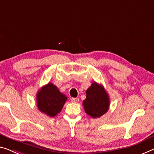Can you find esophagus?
<instances>
[{
  "label": "esophagus",
  "mask_w": 154,
  "mask_h": 154,
  "mask_svg": "<svg viewBox=\"0 0 154 154\" xmlns=\"http://www.w3.org/2000/svg\"><path fill=\"white\" fill-rule=\"evenodd\" d=\"M71 100H72V103H77L79 101V99L77 98H72V99H71Z\"/></svg>",
  "instance_id": "obj_1"
}]
</instances>
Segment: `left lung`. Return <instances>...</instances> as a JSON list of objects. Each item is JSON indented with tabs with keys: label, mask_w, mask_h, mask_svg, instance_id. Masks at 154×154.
<instances>
[{
	"label": "left lung",
	"mask_w": 154,
	"mask_h": 154,
	"mask_svg": "<svg viewBox=\"0 0 154 154\" xmlns=\"http://www.w3.org/2000/svg\"><path fill=\"white\" fill-rule=\"evenodd\" d=\"M109 98L103 85L94 82L86 91V98L82 102L87 114L91 118L102 116L109 107Z\"/></svg>",
	"instance_id": "1"
}]
</instances>
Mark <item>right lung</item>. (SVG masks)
Wrapping results in <instances>:
<instances>
[{"mask_svg": "<svg viewBox=\"0 0 154 154\" xmlns=\"http://www.w3.org/2000/svg\"><path fill=\"white\" fill-rule=\"evenodd\" d=\"M67 100V96L51 82L42 87L36 94L39 111L49 117H54L60 113Z\"/></svg>", "mask_w": 154, "mask_h": 154, "instance_id": "right-lung-1", "label": "right lung"}]
</instances>
